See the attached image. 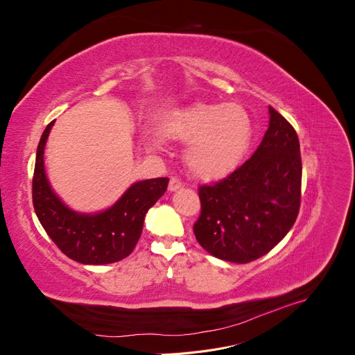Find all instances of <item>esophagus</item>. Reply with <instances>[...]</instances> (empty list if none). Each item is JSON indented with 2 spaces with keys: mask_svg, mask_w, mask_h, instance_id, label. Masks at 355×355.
Returning <instances> with one entry per match:
<instances>
[{
  "mask_svg": "<svg viewBox=\"0 0 355 355\" xmlns=\"http://www.w3.org/2000/svg\"><path fill=\"white\" fill-rule=\"evenodd\" d=\"M180 188H182V182L178 178H171L170 182H168V191L170 192H176Z\"/></svg>",
  "mask_w": 355,
  "mask_h": 355,
  "instance_id": "1",
  "label": "esophagus"
}]
</instances>
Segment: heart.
<instances>
[{
	"label": "heart",
	"instance_id": "heart-1",
	"mask_svg": "<svg viewBox=\"0 0 355 355\" xmlns=\"http://www.w3.org/2000/svg\"><path fill=\"white\" fill-rule=\"evenodd\" d=\"M163 132L188 144L185 161L192 175L218 180L243 163L252 144L253 123L239 103L196 102L171 112Z\"/></svg>",
	"mask_w": 355,
	"mask_h": 355
}]
</instances>
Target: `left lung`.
<instances>
[{
  "instance_id": "1",
  "label": "left lung",
  "mask_w": 355,
  "mask_h": 355,
  "mask_svg": "<svg viewBox=\"0 0 355 355\" xmlns=\"http://www.w3.org/2000/svg\"><path fill=\"white\" fill-rule=\"evenodd\" d=\"M270 127L245 163L216 185L198 189L194 223L204 250L222 261L247 263L266 254L292 230L300 206L299 139L270 106Z\"/></svg>"
}]
</instances>
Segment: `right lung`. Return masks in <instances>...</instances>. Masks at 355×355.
I'll return each mask as SVG.
<instances>
[{
  "mask_svg": "<svg viewBox=\"0 0 355 355\" xmlns=\"http://www.w3.org/2000/svg\"><path fill=\"white\" fill-rule=\"evenodd\" d=\"M53 124L40 139L32 179V202L40 223L62 253L75 262L106 265L124 259L141 239L145 214L166 192L168 178L136 182L106 210L75 211L53 191L46 175L44 148Z\"/></svg>",
  "mask_w": 355,
  "mask_h": 355,
  "instance_id": "1",
  "label": "right lung"
}]
</instances>
